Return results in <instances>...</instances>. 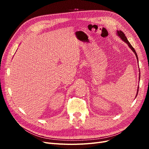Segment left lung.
Wrapping results in <instances>:
<instances>
[{"mask_svg":"<svg viewBox=\"0 0 149 149\" xmlns=\"http://www.w3.org/2000/svg\"><path fill=\"white\" fill-rule=\"evenodd\" d=\"M117 35H118V37H119L120 38V39H122V40H123V41H124L125 43H126L127 44V45L129 47V48L132 49V52L135 53V55H136V58H137V63H139V60H138V56H137V53H136V50H135L134 49V48L132 47V46L131 45V44H130V43H129V42L127 40V38H126V37H125V34L123 33V31H120V30H119V31H117ZM139 65V64H138ZM141 74H139V79H140V77H141ZM138 90H139V87H138V88H137V94H136V97H137V94H138Z\"/></svg>","mask_w":149,"mask_h":149,"instance_id":"left-lung-1","label":"left lung"}]
</instances>
